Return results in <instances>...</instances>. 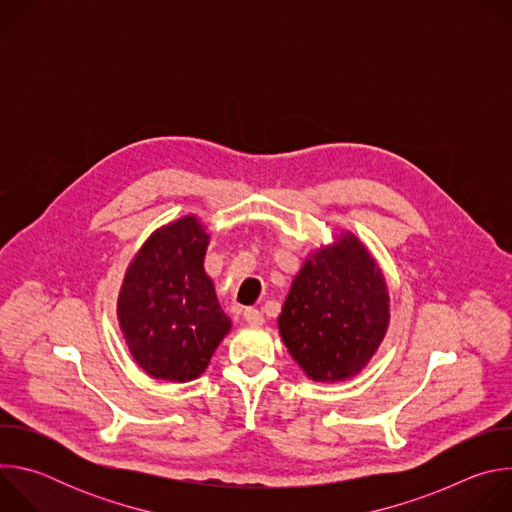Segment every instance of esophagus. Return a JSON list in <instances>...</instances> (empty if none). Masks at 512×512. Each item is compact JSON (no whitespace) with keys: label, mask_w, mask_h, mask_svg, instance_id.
Segmentation results:
<instances>
[{"label":"esophagus","mask_w":512,"mask_h":512,"mask_svg":"<svg viewBox=\"0 0 512 512\" xmlns=\"http://www.w3.org/2000/svg\"><path fill=\"white\" fill-rule=\"evenodd\" d=\"M243 318H245V322L251 324V326H261V324H263V314H261L259 310H255V308H247V310L243 312Z\"/></svg>","instance_id":"obj_1"}]
</instances>
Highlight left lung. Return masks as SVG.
Returning a JSON list of instances; mask_svg holds the SVG:
<instances>
[{
    "instance_id": "obj_1",
    "label": "left lung",
    "mask_w": 512,
    "mask_h": 512,
    "mask_svg": "<svg viewBox=\"0 0 512 512\" xmlns=\"http://www.w3.org/2000/svg\"><path fill=\"white\" fill-rule=\"evenodd\" d=\"M391 322L385 273L352 231L316 247L291 281L277 328L308 379L356 377L377 354Z\"/></svg>"
}]
</instances>
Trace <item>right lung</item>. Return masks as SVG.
Here are the masks:
<instances>
[{"label":"right lung","instance_id":"1","mask_svg":"<svg viewBox=\"0 0 512 512\" xmlns=\"http://www.w3.org/2000/svg\"><path fill=\"white\" fill-rule=\"evenodd\" d=\"M208 243L190 212L156 229L125 269L117 320L135 364L152 379H198L233 328L204 271Z\"/></svg>","mask_w":512,"mask_h":512}]
</instances>
